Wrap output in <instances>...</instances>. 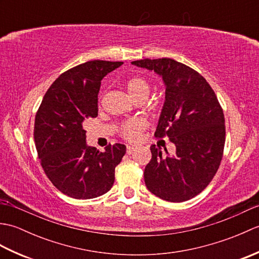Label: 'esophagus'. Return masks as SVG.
<instances>
[{
    "instance_id": "obj_1",
    "label": "esophagus",
    "mask_w": 259,
    "mask_h": 259,
    "mask_svg": "<svg viewBox=\"0 0 259 259\" xmlns=\"http://www.w3.org/2000/svg\"><path fill=\"white\" fill-rule=\"evenodd\" d=\"M136 149L137 147L135 146H126V153H128V155H133V153L136 151Z\"/></svg>"
}]
</instances>
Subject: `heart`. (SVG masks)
I'll list each match as a JSON object with an SVG mask.
<instances>
[{"instance_id": "b5f03b06", "label": "heart", "mask_w": 259, "mask_h": 259, "mask_svg": "<svg viewBox=\"0 0 259 259\" xmlns=\"http://www.w3.org/2000/svg\"><path fill=\"white\" fill-rule=\"evenodd\" d=\"M125 87L126 90L136 100L140 97H147L148 92H149V83H148L147 79L140 75H134L129 78L125 82ZM146 126L147 122L144 119L126 121L121 126V134H122L125 139L136 140L139 137L141 131L146 129Z\"/></svg>"}]
</instances>
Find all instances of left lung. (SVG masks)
Masks as SVG:
<instances>
[{"label":"left lung","instance_id":"left-lung-1","mask_svg":"<svg viewBox=\"0 0 259 259\" xmlns=\"http://www.w3.org/2000/svg\"><path fill=\"white\" fill-rule=\"evenodd\" d=\"M131 63L162 76L166 100L155 136H167L176 146L171 157L150 147L147 188L170 202L189 200L206 188L221 164L226 136L223 109L206 79L183 63L169 58Z\"/></svg>","mask_w":259,"mask_h":259}]
</instances>
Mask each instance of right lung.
I'll return each mask as SVG.
<instances>
[{"mask_svg": "<svg viewBox=\"0 0 259 259\" xmlns=\"http://www.w3.org/2000/svg\"><path fill=\"white\" fill-rule=\"evenodd\" d=\"M123 62L93 60L65 71L49 88L34 122V141L41 166L62 194L92 199L108 192L125 146L109 145L106 151L85 142L83 123L98 115L101 80Z\"/></svg>", "mask_w": 259, "mask_h": 259, "instance_id": "add662e5", "label": "right lung"}]
</instances>
